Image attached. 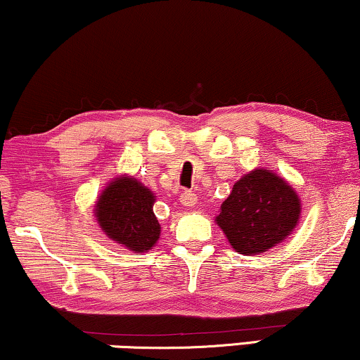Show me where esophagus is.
Segmentation results:
<instances>
[{
    "mask_svg": "<svg viewBox=\"0 0 360 360\" xmlns=\"http://www.w3.org/2000/svg\"><path fill=\"white\" fill-rule=\"evenodd\" d=\"M180 202L185 207H193L197 204V195L193 192H190V190H187V192H184L180 195Z\"/></svg>",
    "mask_w": 360,
    "mask_h": 360,
    "instance_id": "1",
    "label": "esophagus"
}]
</instances>
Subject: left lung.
Here are the masks:
<instances>
[{
    "mask_svg": "<svg viewBox=\"0 0 360 360\" xmlns=\"http://www.w3.org/2000/svg\"><path fill=\"white\" fill-rule=\"evenodd\" d=\"M302 215V200L285 179L255 168L236 181L215 224L236 252L256 256L283 243Z\"/></svg>",
    "mask_w": 360,
    "mask_h": 360,
    "instance_id": "left-lung-1",
    "label": "left lung"
}]
</instances>
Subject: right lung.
<instances>
[{"instance_id": "obj_1", "label": "right lung", "mask_w": 360, "mask_h": 360, "mask_svg": "<svg viewBox=\"0 0 360 360\" xmlns=\"http://www.w3.org/2000/svg\"><path fill=\"white\" fill-rule=\"evenodd\" d=\"M156 195L141 181L120 175L108 184L94 205V217L109 239L129 251L148 252L160 239L153 212Z\"/></svg>"}]
</instances>
